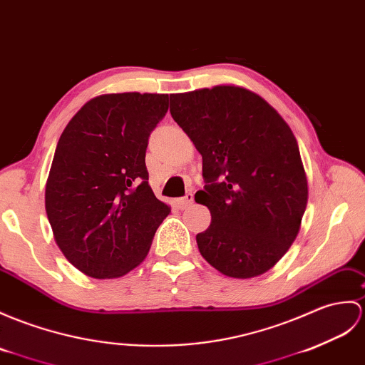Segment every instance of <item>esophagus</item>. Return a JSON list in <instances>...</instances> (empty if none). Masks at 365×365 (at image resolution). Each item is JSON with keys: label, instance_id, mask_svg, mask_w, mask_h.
Listing matches in <instances>:
<instances>
[{"label": "esophagus", "instance_id": "obj_1", "mask_svg": "<svg viewBox=\"0 0 365 365\" xmlns=\"http://www.w3.org/2000/svg\"><path fill=\"white\" fill-rule=\"evenodd\" d=\"M192 200H194L192 192H188V194H186V196H183V197H180L179 200H177V203H179L180 208H186V207L191 205Z\"/></svg>", "mask_w": 365, "mask_h": 365}]
</instances>
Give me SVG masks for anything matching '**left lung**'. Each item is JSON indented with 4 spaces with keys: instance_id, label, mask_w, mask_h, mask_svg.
Instances as JSON below:
<instances>
[{
    "instance_id": "left-lung-1",
    "label": "left lung",
    "mask_w": 365,
    "mask_h": 365,
    "mask_svg": "<svg viewBox=\"0 0 365 365\" xmlns=\"http://www.w3.org/2000/svg\"><path fill=\"white\" fill-rule=\"evenodd\" d=\"M174 121L202 155L205 188L197 203L211 224L196 236L200 255L219 272H267L295 241L308 203L297 140L257 93L216 86L169 95Z\"/></svg>"
}]
</instances>
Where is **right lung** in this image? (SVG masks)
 I'll list each match as a JSON object with an SVG mask.
<instances>
[{
	"label": "right lung",
	"instance_id": "1",
	"mask_svg": "<svg viewBox=\"0 0 365 365\" xmlns=\"http://www.w3.org/2000/svg\"><path fill=\"white\" fill-rule=\"evenodd\" d=\"M168 95L112 93L90 99L58 138L45 208L65 258L93 278H118L148 257L171 207L149 186L146 148Z\"/></svg>",
	"mask_w": 365,
	"mask_h": 365
}]
</instances>
